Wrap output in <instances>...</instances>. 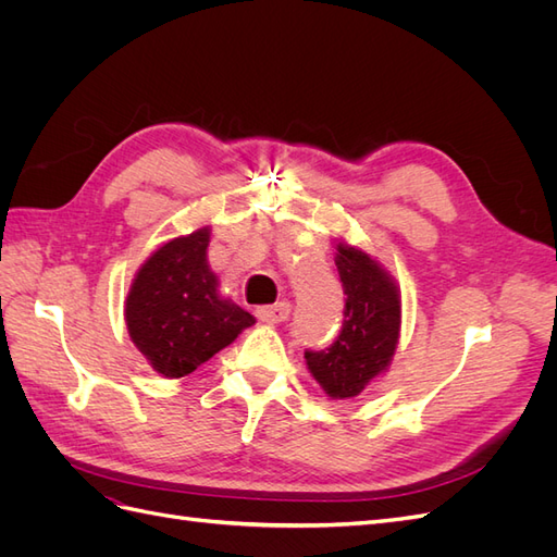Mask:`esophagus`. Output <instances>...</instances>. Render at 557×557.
I'll return each instance as SVG.
<instances>
[{
  "mask_svg": "<svg viewBox=\"0 0 557 557\" xmlns=\"http://www.w3.org/2000/svg\"><path fill=\"white\" fill-rule=\"evenodd\" d=\"M290 309H293L290 301H278V305H272V307H260L256 313L262 323L278 325V323H283V320H288Z\"/></svg>",
  "mask_w": 557,
  "mask_h": 557,
  "instance_id": "34e87169",
  "label": "esophagus"
}]
</instances>
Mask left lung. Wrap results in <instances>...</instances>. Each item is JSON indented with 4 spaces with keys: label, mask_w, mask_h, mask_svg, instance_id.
Listing matches in <instances>:
<instances>
[{
    "label": "left lung",
    "mask_w": 557,
    "mask_h": 557,
    "mask_svg": "<svg viewBox=\"0 0 557 557\" xmlns=\"http://www.w3.org/2000/svg\"><path fill=\"white\" fill-rule=\"evenodd\" d=\"M346 307L344 325L325 350H307L311 376L332 399L358 397L387 372L399 344L401 297L395 278L362 248L336 244Z\"/></svg>",
    "instance_id": "1"
}]
</instances>
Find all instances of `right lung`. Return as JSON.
Instances as JSON below:
<instances>
[{"label": "right lung", "mask_w": 557, "mask_h": 557, "mask_svg": "<svg viewBox=\"0 0 557 557\" xmlns=\"http://www.w3.org/2000/svg\"><path fill=\"white\" fill-rule=\"evenodd\" d=\"M211 227L162 244L139 267L125 299L132 344L164 379L193 374L256 323L218 290L207 248Z\"/></svg>", "instance_id": "1"}]
</instances>
